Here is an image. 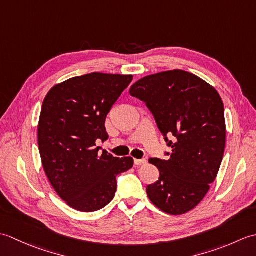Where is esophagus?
Returning a JSON list of instances; mask_svg holds the SVG:
<instances>
[{"mask_svg": "<svg viewBox=\"0 0 256 256\" xmlns=\"http://www.w3.org/2000/svg\"><path fill=\"white\" fill-rule=\"evenodd\" d=\"M134 164L136 166L144 165V164H146V160H134Z\"/></svg>", "mask_w": 256, "mask_h": 256, "instance_id": "obj_1", "label": "esophagus"}]
</instances>
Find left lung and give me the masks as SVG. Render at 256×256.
I'll return each mask as SVG.
<instances>
[{
    "mask_svg": "<svg viewBox=\"0 0 256 256\" xmlns=\"http://www.w3.org/2000/svg\"><path fill=\"white\" fill-rule=\"evenodd\" d=\"M130 94L146 103L172 148L170 160H148L160 170L158 180L146 188L148 198L168 214H186L209 192L224 158L226 130L221 96L204 80L179 69L146 76Z\"/></svg>",
    "mask_w": 256,
    "mask_h": 256,
    "instance_id": "obj_1",
    "label": "left lung"
}]
</instances>
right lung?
I'll use <instances>...</instances> for the list:
<instances>
[{"label":"right lung","mask_w":256,"mask_h":256,"mask_svg":"<svg viewBox=\"0 0 256 256\" xmlns=\"http://www.w3.org/2000/svg\"><path fill=\"white\" fill-rule=\"evenodd\" d=\"M132 74L92 72L54 86L42 102L37 136L46 176L72 209L94 212L110 204L116 176L131 170L132 157L99 153L108 138L106 118Z\"/></svg>","instance_id":"obj_1"}]
</instances>
